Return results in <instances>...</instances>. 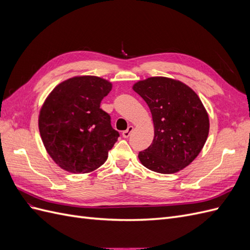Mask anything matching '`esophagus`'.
<instances>
[{"label":"esophagus","instance_id":"esophagus-1","mask_svg":"<svg viewBox=\"0 0 250 250\" xmlns=\"http://www.w3.org/2000/svg\"><path fill=\"white\" fill-rule=\"evenodd\" d=\"M132 130H133V127H132V126H129V127H128L126 130H124V131L122 132V135H123V138L127 139V138H128V137H129V135H130V133L132 132Z\"/></svg>","mask_w":250,"mask_h":250}]
</instances>
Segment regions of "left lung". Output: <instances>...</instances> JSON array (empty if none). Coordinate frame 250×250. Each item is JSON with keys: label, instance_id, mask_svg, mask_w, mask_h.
Returning a JSON list of instances; mask_svg holds the SVG:
<instances>
[{"label": "left lung", "instance_id": "obj_1", "mask_svg": "<svg viewBox=\"0 0 250 250\" xmlns=\"http://www.w3.org/2000/svg\"><path fill=\"white\" fill-rule=\"evenodd\" d=\"M132 89L148 104L154 125L151 145L139 153L144 167L162 174L185 169L207 142L209 120L194 90L179 80L150 77Z\"/></svg>", "mask_w": 250, "mask_h": 250}]
</instances>
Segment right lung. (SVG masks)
<instances>
[{
	"mask_svg": "<svg viewBox=\"0 0 250 250\" xmlns=\"http://www.w3.org/2000/svg\"><path fill=\"white\" fill-rule=\"evenodd\" d=\"M108 80L76 76L62 81L44 100L39 128L48 154L62 169L89 173L106 162L119 132L100 103L111 90Z\"/></svg>",
	"mask_w": 250,
	"mask_h": 250,
	"instance_id": "right-lung-1",
	"label": "right lung"
}]
</instances>
